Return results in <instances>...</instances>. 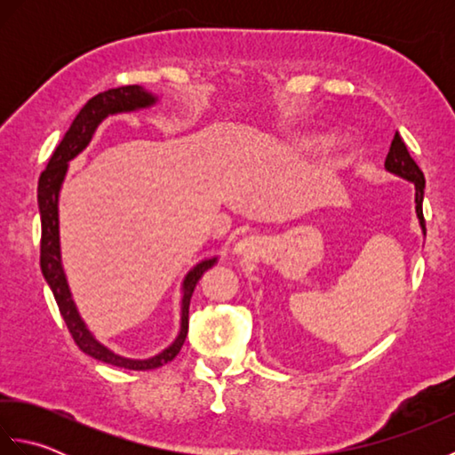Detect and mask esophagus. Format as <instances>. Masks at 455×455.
Returning a JSON list of instances; mask_svg holds the SVG:
<instances>
[{
  "label": "esophagus",
  "instance_id": "obj_1",
  "mask_svg": "<svg viewBox=\"0 0 455 455\" xmlns=\"http://www.w3.org/2000/svg\"><path fill=\"white\" fill-rule=\"evenodd\" d=\"M254 248H256V243H254V238H252V236H246V238H243V240H240V243H236V246H235L236 252H238V254H243V256L252 254V252H254Z\"/></svg>",
  "mask_w": 455,
  "mask_h": 455
}]
</instances>
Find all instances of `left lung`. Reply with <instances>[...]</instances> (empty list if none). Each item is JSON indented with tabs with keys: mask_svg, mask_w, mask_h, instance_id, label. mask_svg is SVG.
Wrapping results in <instances>:
<instances>
[{
	"mask_svg": "<svg viewBox=\"0 0 455 455\" xmlns=\"http://www.w3.org/2000/svg\"><path fill=\"white\" fill-rule=\"evenodd\" d=\"M385 168L389 172L397 173L401 178H407L414 183L417 188V212L420 219L422 228L427 230V225H424V215H422V197H424V173L419 168V164L412 160V156L409 154L407 144H404L403 137L399 132H395V139L391 142V148L387 158H385Z\"/></svg>",
	"mask_w": 455,
	"mask_h": 455,
	"instance_id": "left-lung-1",
	"label": "left lung"
}]
</instances>
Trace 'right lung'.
I'll use <instances>...</instances> for the list:
<instances>
[{"label":"right lung","instance_id":"obj_1","mask_svg":"<svg viewBox=\"0 0 455 455\" xmlns=\"http://www.w3.org/2000/svg\"><path fill=\"white\" fill-rule=\"evenodd\" d=\"M154 100L148 92H144L140 85H123V88H113L108 92H101L84 105L80 113L76 115L70 129L66 131L64 139L58 144L52 152L51 160H48L46 168L43 170L41 178H38V211H41V269L51 285L58 311H60L64 323L70 331L76 346L80 347L84 354H88L95 360L103 363H111L124 370L144 371V370H156V367L172 362L181 350L183 342H186L188 328H189V301L201 275L215 264V258L205 259V262L197 264L188 274L186 282H183V299H181V331L176 340L170 347H166L162 354L150 357V360H127L113 354L108 347L101 346L95 338L90 334L88 328L82 323V318L76 311V305L72 301L70 289L66 283V275L60 262V243H58V191H60L64 173L76 154H80L88 142L92 140V134L95 127L101 123V119L108 117L111 113L121 111H132L139 108H148Z\"/></svg>","mask_w":455,"mask_h":455}]
</instances>
